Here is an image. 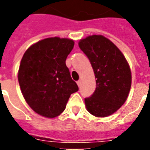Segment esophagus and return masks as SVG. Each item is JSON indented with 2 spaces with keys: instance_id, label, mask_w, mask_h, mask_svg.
<instances>
[{
  "instance_id": "34e87169",
  "label": "esophagus",
  "mask_w": 150,
  "mask_h": 150,
  "mask_svg": "<svg viewBox=\"0 0 150 150\" xmlns=\"http://www.w3.org/2000/svg\"><path fill=\"white\" fill-rule=\"evenodd\" d=\"M77 84H78V86L80 88V86H81V80H79V81H77Z\"/></svg>"
}]
</instances>
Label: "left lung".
<instances>
[{
    "mask_svg": "<svg viewBox=\"0 0 150 150\" xmlns=\"http://www.w3.org/2000/svg\"><path fill=\"white\" fill-rule=\"evenodd\" d=\"M79 46L89 59L96 79L93 94L84 99L86 108L95 116H110L129 96L132 83L129 64L120 50L102 35L80 40Z\"/></svg>",
    "mask_w": 150,
    "mask_h": 150,
    "instance_id": "1",
    "label": "left lung"
}]
</instances>
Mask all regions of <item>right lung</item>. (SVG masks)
I'll return each mask as SVG.
<instances>
[{"instance_id": "add662e5", "label": "right lung", "mask_w": 150, "mask_h": 150, "mask_svg": "<svg viewBox=\"0 0 150 150\" xmlns=\"http://www.w3.org/2000/svg\"><path fill=\"white\" fill-rule=\"evenodd\" d=\"M74 41L50 38L38 42L25 52L18 81L25 100L41 116L54 118L65 110L71 95L79 90L66 65Z\"/></svg>"}]
</instances>
